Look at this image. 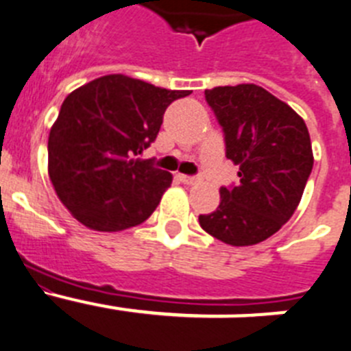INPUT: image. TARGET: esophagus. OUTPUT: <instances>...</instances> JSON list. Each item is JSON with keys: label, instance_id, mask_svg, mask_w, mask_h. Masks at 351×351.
<instances>
[{"label": "esophagus", "instance_id": "obj_1", "mask_svg": "<svg viewBox=\"0 0 351 351\" xmlns=\"http://www.w3.org/2000/svg\"><path fill=\"white\" fill-rule=\"evenodd\" d=\"M178 178L182 180L184 184H187V185H196L197 182H199V180L194 178V176H187V175H178Z\"/></svg>", "mask_w": 351, "mask_h": 351}]
</instances>
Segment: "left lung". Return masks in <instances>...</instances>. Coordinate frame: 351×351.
<instances>
[{"mask_svg":"<svg viewBox=\"0 0 351 351\" xmlns=\"http://www.w3.org/2000/svg\"><path fill=\"white\" fill-rule=\"evenodd\" d=\"M205 97L240 184L221 187V203L199 215V226L228 245H254L281 230L302 199L315 162L309 130L288 104L258 84L217 86Z\"/></svg>","mask_w":351,"mask_h":351,"instance_id":"left-lung-1","label":"left lung"}]
</instances>
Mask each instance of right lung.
Listing matches in <instances>:
<instances>
[{"instance_id": "right-lung-1", "label": "right lung", "mask_w": 351, "mask_h": 351, "mask_svg": "<svg viewBox=\"0 0 351 351\" xmlns=\"http://www.w3.org/2000/svg\"><path fill=\"white\" fill-rule=\"evenodd\" d=\"M189 93L109 74L63 100L49 132L47 169L72 217L108 233L150 217L173 175L138 155L157 138L167 106Z\"/></svg>"}]
</instances>
